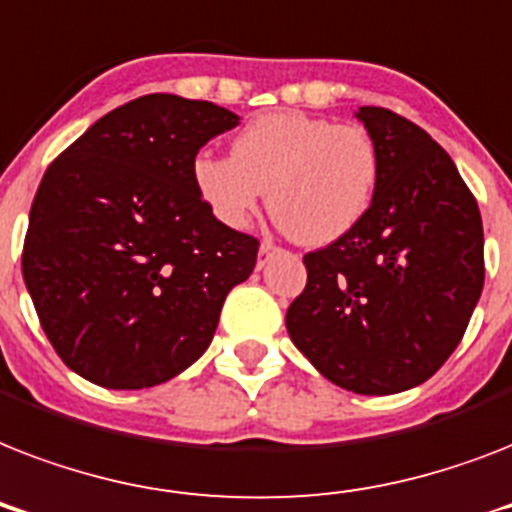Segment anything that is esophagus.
Segmentation results:
<instances>
[{
  "label": "esophagus",
  "instance_id": "esophagus-1",
  "mask_svg": "<svg viewBox=\"0 0 512 512\" xmlns=\"http://www.w3.org/2000/svg\"><path fill=\"white\" fill-rule=\"evenodd\" d=\"M276 252V244H273L271 239H263V244H260V265L265 263V257L273 255Z\"/></svg>",
  "mask_w": 512,
  "mask_h": 512
}]
</instances>
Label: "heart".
<instances>
[{"mask_svg": "<svg viewBox=\"0 0 512 512\" xmlns=\"http://www.w3.org/2000/svg\"><path fill=\"white\" fill-rule=\"evenodd\" d=\"M191 175L228 228H247L268 191L281 228L300 244L321 247L364 220L380 180V154L358 124L276 111L236 135L233 156H196Z\"/></svg>", "mask_w": 512, "mask_h": 512, "instance_id": "heart-1", "label": "heart"}]
</instances>
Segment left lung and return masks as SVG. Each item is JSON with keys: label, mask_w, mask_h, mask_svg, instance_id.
<instances>
[{"label": "left lung", "mask_w": 512, "mask_h": 512, "mask_svg": "<svg viewBox=\"0 0 512 512\" xmlns=\"http://www.w3.org/2000/svg\"><path fill=\"white\" fill-rule=\"evenodd\" d=\"M380 154L364 220L303 257L287 332L327 380L361 396L430 380L484 289V223L452 156L390 108H358Z\"/></svg>", "instance_id": "8db88e82"}]
</instances>
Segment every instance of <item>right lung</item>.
<instances>
[{
  "mask_svg": "<svg viewBox=\"0 0 512 512\" xmlns=\"http://www.w3.org/2000/svg\"><path fill=\"white\" fill-rule=\"evenodd\" d=\"M239 116L209 100L143 95L92 124L44 172L23 241V279L63 364L140 390L207 350L260 241L220 223L193 159Z\"/></svg>",
  "mask_w": 512,
  "mask_h": 512,
  "instance_id": "add662e5",
  "label": "right lung"
}]
</instances>
